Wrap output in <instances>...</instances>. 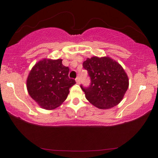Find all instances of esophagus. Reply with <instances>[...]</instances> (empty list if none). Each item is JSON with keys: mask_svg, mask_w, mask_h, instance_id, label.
Masks as SVG:
<instances>
[{"mask_svg": "<svg viewBox=\"0 0 158 158\" xmlns=\"http://www.w3.org/2000/svg\"><path fill=\"white\" fill-rule=\"evenodd\" d=\"M75 81H76V83L77 84H79L80 83V77H77L76 78H75Z\"/></svg>", "mask_w": 158, "mask_h": 158, "instance_id": "obj_1", "label": "esophagus"}]
</instances>
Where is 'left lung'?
Instances as JSON below:
<instances>
[{
    "label": "left lung",
    "mask_w": 158,
    "mask_h": 158,
    "mask_svg": "<svg viewBox=\"0 0 158 158\" xmlns=\"http://www.w3.org/2000/svg\"><path fill=\"white\" fill-rule=\"evenodd\" d=\"M83 66L90 78L88 88L81 85L86 99L101 109L118 105L129 87L128 76L121 64L109 57H93Z\"/></svg>",
    "instance_id": "left-lung-1"
}]
</instances>
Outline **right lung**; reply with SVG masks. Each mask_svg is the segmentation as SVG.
Returning <instances> with one entry per match:
<instances>
[{
	"instance_id": "obj_1",
	"label": "right lung",
	"mask_w": 158,
	"mask_h": 158,
	"mask_svg": "<svg viewBox=\"0 0 158 158\" xmlns=\"http://www.w3.org/2000/svg\"><path fill=\"white\" fill-rule=\"evenodd\" d=\"M61 59H44L35 64L27 81L29 96L42 109L52 110L62 104L75 85L74 79L69 78L68 67Z\"/></svg>"
}]
</instances>
